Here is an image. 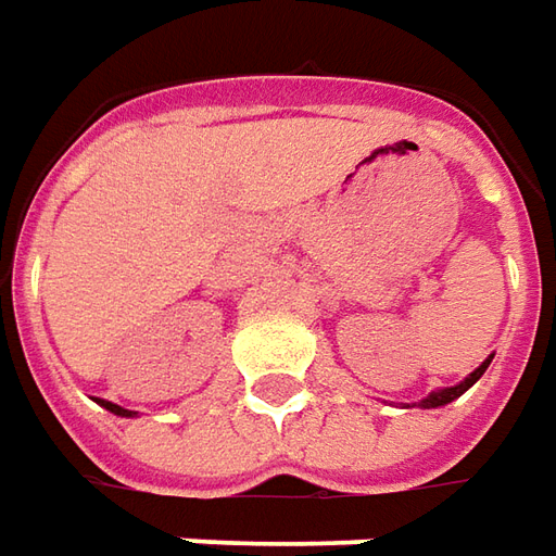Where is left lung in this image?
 Segmentation results:
<instances>
[{"label":"left lung","mask_w":556,"mask_h":556,"mask_svg":"<svg viewBox=\"0 0 556 556\" xmlns=\"http://www.w3.org/2000/svg\"><path fill=\"white\" fill-rule=\"evenodd\" d=\"M490 366V357L484 359V363H481V366H478L476 372L469 375V378H466V381H460V384H457V388H445V390H435V393H430V396H427V400L420 402V405H424V408H435V405H447V402L451 400H457V396H463V393H466V390L472 388V384H476L478 378H481V375H484V369H488Z\"/></svg>","instance_id":"8db88e82"}]
</instances>
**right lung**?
I'll list each match as a JSON object with an SVG mask.
<instances>
[{"mask_svg": "<svg viewBox=\"0 0 556 556\" xmlns=\"http://www.w3.org/2000/svg\"><path fill=\"white\" fill-rule=\"evenodd\" d=\"M99 405H105V408H109V412H114V415H124V417L136 415V412H126V408H121V405H114V402H105V400H99Z\"/></svg>", "mask_w": 556, "mask_h": 556, "instance_id": "add662e5", "label": "right lung"}]
</instances>
